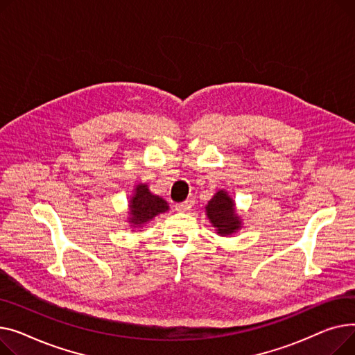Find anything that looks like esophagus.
Returning a JSON list of instances; mask_svg holds the SVG:
<instances>
[{
  "mask_svg": "<svg viewBox=\"0 0 355 355\" xmlns=\"http://www.w3.org/2000/svg\"><path fill=\"white\" fill-rule=\"evenodd\" d=\"M191 207H192L191 200H184V202L176 205V211L178 212H187V211H191Z\"/></svg>",
  "mask_w": 355,
  "mask_h": 355,
  "instance_id": "esophagus-1",
  "label": "esophagus"
}]
</instances>
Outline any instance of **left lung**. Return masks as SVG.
<instances>
[{
    "mask_svg": "<svg viewBox=\"0 0 355 355\" xmlns=\"http://www.w3.org/2000/svg\"><path fill=\"white\" fill-rule=\"evenodd\" d=\"M206 215L212 226L216 229L218 235L227 236L238 232L242 220L236 214L234 199L227 195L226 191H218L214 198L206 205Z\"/></svg>",
    "mask_w": 355,
    "mask_h": 355,
    "instance_id": "obj_1",
    "label": "left lung"
}]
</instances>
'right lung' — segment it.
<instances>
[{
  "instance_id": "1",
  "label": "right lung",
  "mask_w": 355,
  "mask_h": 355,
  "mask_svg": "<svg viewBox=\"0 0 355 355\" xmlns=\"http://www.w3.org/2000/svg\"><path fill=\"white\" fill-rule=\"evenodd\" d=\"M169 211V205L163 198L153 195L148 184H136L129 202V223L133 227L144 226L159 214Z\"/></svg>"
}]
</instances>
